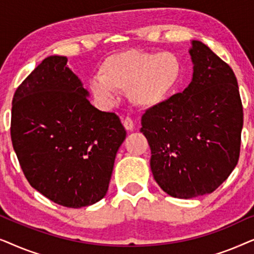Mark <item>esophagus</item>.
I'll list each match as a JSON object with an SVG mask.
<instances>
[{
  "label": "esophagus",
  "mask_w": 254,
  "mask_h": 254,
  "mask_svg": "<svg viewBox=\"0 0 254 254\" xmlns=\"http://www.w3.org/2000/svg\"><path fill=\"white\" fill-rule=\"evenodd\" d=\"M123 124H124L125 129H126V130H133L134 124H133V120H131L130 118H126V119H124Z\"/></svg>",
  "instance_id": "esophagus-1"
}]
</instances>
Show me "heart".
<instances>
[{
	"mask_svg": "<svg viewBox=\"0 0 254 254\" xmlns=\"http://www.w3.org/2000/svg\"><path fill=\"white\" fill-rule=\"evenodd\" d=\"M180 74L182 62L175 53L127 50L107 57L89 88L104 104L113 103L120 90L128 93L134 106L151 110L169 98Z\"/></svg>",
	"mask_w": 254,
	"mask_h": 254,
	"instance_id": "heart-1",
	"label": "heart"
}]
</instances>
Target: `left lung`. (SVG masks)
<instances>
[{
    "label": "left lung",
    "instance_id": "8db88e82",
    "mask_svg": "<svg viewBox=\"0 0 254 254\" xmlns=\"http://www.w3.org/2000/svg\"><path fill=\"white\" fill-rule=\"evenodd\" d=\"M192 79L141 120L150 168L166 194L190 199L214 192L237 165L243 106L232 69L199 40L190 41Z\"/></svg>",
    "mask_w": 254,
    "mask_h": 254
}]
</instances>
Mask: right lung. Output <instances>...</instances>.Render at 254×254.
Instances as JSON below:
<instances>
[{"instance_id":"add662e5","label":"right lung","mask_w":254,"mask_h":254,"mask_svg":"<svg viewBox=\"0 0 254 254\" xmlns=\"http://www.w3.org/2000/svg\"><path fill=\"white\" fill-rule=\"evenodd\" d=\"M67 61L44 59L17 88L10 130L30 185L55 203L81 208L106 195L126 130L116 114L90 104Z\"/></svg>"}]
</instances>
